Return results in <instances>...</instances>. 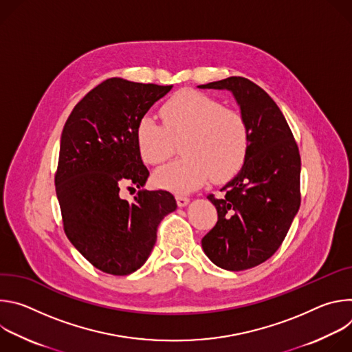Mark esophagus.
I'll return each mask as SVG.
<instances>
[{"mask_svg": "<svg viewBox=\"0 0 352 352\" xmlns=\"http://www.w3.org/2000/svg\"><path fill=\"white\" fill-rule=\"evenodd\" d=\"M175 197H177V205L179 208H184V206H186L189 204V199L186 196H184V195H177Z\"/></svg>", "mask_w": 352, "mask_h": 352, "instance_id": "obj_1", "label": "esophagus"}]
</instances>
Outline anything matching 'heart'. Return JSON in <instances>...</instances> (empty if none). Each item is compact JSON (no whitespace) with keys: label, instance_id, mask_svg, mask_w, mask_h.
<instances>
[{"label":"heart","instance_id":"b5f03b06","mask_svg":"<svg viewBox=\"0 0 352 352\" xmlns=\"http://www.w3.org/2000/svg\"><path fill=\"white\" fill-rule=\"evenodd\" d=\"M163 126L148 116L136 125L140 157L152 166L164 163L181 142V159L159 168L155 181L174 192H189L209 178L221 182L243 164L249 133L243 117L219 100L192 89L174 93L160 109Z\"/></svg>","mask_w":352,"mask_h":352}]
</instances>
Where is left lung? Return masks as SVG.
<instances>
[{"instance_id":"obj_1","label":"left lung","mask_w":352,"mask_h":352,"mask_svg":"<svg viewBox=\"0 0 352 352\" xmlns=\"http://www.w3.org/2000/svg\"><path fill=\"white\" fill-rule=\"evenodd\" d=\"M230 90L241 109L248 153L221 197L209 195L219 220L202 238L208 258L219 267L239 272L274 255L300 205V156L294 135L274 100L242 76L197 86Z\"/></svg>"}]
</instances>
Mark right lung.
Wrapping results in <instances>:
<instances>
[{
    "instance_id": "obj_1",
    "label": "right lung",
    "mask_w": 352,
    "mask_h": 352,
    "mask_svg": "<svg viewBox=\"0 0 352 352\" xmlns=\"http://www.w3.org/2000/svg\"><path fill=\"white\" fill-rule=\"evenodd\" d=\"M171 87L107 79L80 100L64 125L56 173L64 231L104 273L126 276L140 269L160 221L177 209L167 190L142 189L132 202L120 193L124 185L146 184L136 125Z\"/></svg>"
}]
</instances>
